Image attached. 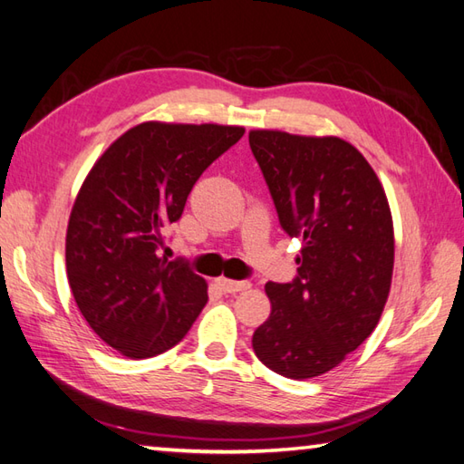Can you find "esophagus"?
Wrapping results in <instances>:
<instances>
[{"instance_id": "obj_1", "label": "esophagus", "mask_w": 464, "mask_h": 464, "mask_svg": "<svg viewBox=\"0 0 464 464\" xmlns=\"http://www.w3.org/2000/svg\"><path fill=\"white\" fill-rule=\"evenodd\" d=\"M216 285L220 287L224 294H238L244 290H250V282H236V280H228V277H218L216 280Z\"/></svg>"}]
</instances>
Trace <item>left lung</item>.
Wrapping results in <instances>:
<instances>
[{
  "label": "left lung",
  "instance_id": "left-lung-1",
  "mask_svg": "<svg viewBox=\"0 0 464 464\" xmlns=\"http://www.w3.org/2000/svg\"><path fill=\"white\" fill-rule=\"evenodd\" d=\"M282 228L302 238L297 276L266 284L256 357L290 379L332 372L372 335L395 262L393 218L372 164L339 137L250 130Z\"/></svg>",
  "mask_w": 464,
  "mask_h": 464
}]
</instances>
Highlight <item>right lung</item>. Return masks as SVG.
Returning a JSON list of instances; mask_svg holds the SVG:
<instances>
[{
	"label": "right lung",
	"instance_id": "right-lung-1",
	"mask_svg": "<svg viewBox=\"0 0 464 464\" xmlns=\"http://www.w3.org/2000/svg\"><path fill=\"white\" fill-rule=\"evenodd\" d=\"M244 127L147 121L101 154L71 208L67 280L102 342L130 359L177 345L208 302V284L160 258L194 182Z\"/></svg>",
	"mask_w": 464,
	"mask_h": 464
}]
</instances>
